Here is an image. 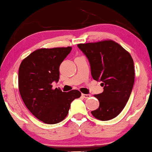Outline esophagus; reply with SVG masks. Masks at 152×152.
I'll list each match as a JSON object with an SVG mask.
<instances>
[{
    "mask_svg": "<svg viewBox=\"0 0 152 152\" xmlns=\"http://www.w3.org/2000/svg\"><path fill=\"white\" fill-rule=\"evenodd\" d=\"M90 94H82V97H83V98H86V99H88L89 98V97H90Z\"/></svg>",
    "mask_w": 152,
    "mask_h": 152,
    "instance_id": "34e87169",
    "label": "esophagus"
}]
</instances>
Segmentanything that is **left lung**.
<instances>
[{
    "mask_svg": "<svg viewBox=\"0 0 152 152\" xmlns=\"http://www.w3.org/2000/svg\"><path fill=\"white\" fill-rule=\"evenodd\" d=\"M90 64L92 77L102 81L104 90L95 95L99 108L91 114L109 121L121 112L129 99L135 81L134 62L130 54L112 40L78 44Z\"/></svg>",
    "mask_w": 152,
    "mask_h": 152,
    "instance_id": "left-lung-1",
    "label": "left lung"
}]
</instances>
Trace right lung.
<instances>
[{
  "mask_svg": "<svg viewBox=\"0 0 152 152\" xmlns=\"http://www.w3.org/2000/svg\"><path fill=\"white\" fill-rule=\"evenodd\" d=\"M72 47L40 48L21 62L19 69V90L24 104L34 116L47 124H55L66 118L73 100L81 95L72 90L62 92L53 89L52 83L59 78L61 63Z\"/></svg>",
  "mask_w": 152,
  "mask_h": 152,
  "instance_id": "1",
  "label": "right lung"
}]
</instances>
